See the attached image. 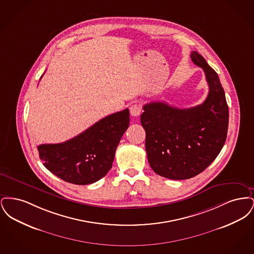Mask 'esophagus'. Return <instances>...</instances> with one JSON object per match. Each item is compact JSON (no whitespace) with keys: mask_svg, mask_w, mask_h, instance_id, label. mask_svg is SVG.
Listing matches in <instances>:
<instances>
[{"mask_svg":"<svg viewBox=\"0 0 254 254\" xmlns=\"http://www.w3.org/2000/svg\"><path fill=\"white\" fill-rule=\"evenodd\" d=\"M129 111H130V115L133 117H137L141 114V111H142V108L140 105L138 104H134L130 108H129Z\"/></svg>","mask_w":254,"mask_h":254,"instance_id":"34e87169","label":"esophagus"}]
</instances>
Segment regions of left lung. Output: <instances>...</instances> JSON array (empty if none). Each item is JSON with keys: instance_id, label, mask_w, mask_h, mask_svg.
<instances>
[{"instance_id": "8db88e82", "label": "left lung", "mask_w": 254, "mask_h": 254, "mask_svg": "<svg viewBox=\"0 0 254 254\" xmlns=\"http://www.w3.org/2000/svg\"><path fill=\"white\" fill-rule=\"evenodd\" d=\"M190 57L203 68L209 87L204 103L178 109L152 102L141 115L149 166L172 180L190 179L205 170L225 145L229 127V108L217 73L198 52Z\"/></svg>"}]
</instances>
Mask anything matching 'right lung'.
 I'll list each match as a JSON object with an SVG mask.
<instances>
[{
    "label": "right lung",
    "mask_w": 254,
    "mask_h": 254,
    "mask_svg": "<svg viewBox=\"0 0 254 254\" xmlns=\"http://www.w3.org/2000/svg\"><path fill=\"white\" fill-rule=\"evenodd\" d=\"M128 126L129 110L126 109L103 118L68 141L39 145V157L64 181L75 185L95 183L111 169L117 145Z\"/></svg>",
    "instance_id": "right-lung-1"
}]
</instances>
